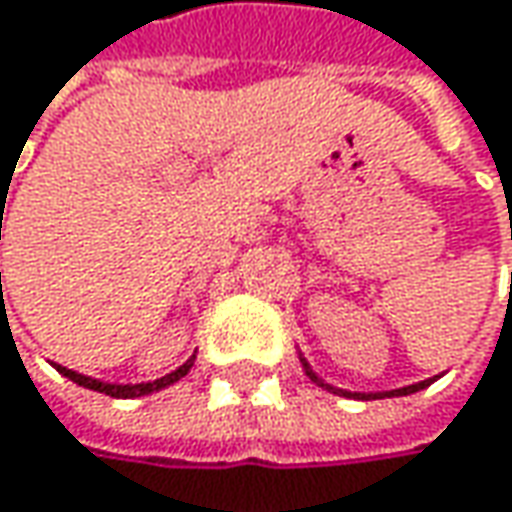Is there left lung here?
Returning <instances> with one entry per match:
<instances>
[{
  "instance_id": "obj_1",
  "label": "left lung",
  "mask_w": 512,
  "mask_h": 512,
  "mask_svg": "<svg viewBox=\"0 0 512 512\" xmlns=\"http://www.w3.org/2000/svg\"><path fill=\"white\" fill-rule=\"evenodd\" d=\"M304 368H307V374L310 379H316L318 376L310 371V365L304 362ZM435 379H423V382H417V385H408V388H397V391H385V394H347V391H339V388H333V394H345V397H359V400H382V397H406V394H414V391H420V388H426V385H432Z\"/></svg>"
}]
</instances>
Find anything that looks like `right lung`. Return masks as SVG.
<instances>
[{
  "label": "right lung",
  "instance_id": "add662e5",
  "mask_svg": "<svg viewBox=\"0 0 512 512\" xmlns=\"http://www.w3.org/2000/svg\"><path fill=\"white\" fill-rule=\"evenodd\" d=\"M2 278V275H0ZM191 365H194V359H188L182 368H176L173 374L162 376V379H156V382H144V385H109V382H101V379H92V376H80L75 371H69V368H63V365H57V371L63 376H69L72 382L77 385H83V388H92V391H101L106 397H121V400H133V397H141V394H153V391H159V388H167V385H173L176 379H182V376L191 371Z\"/></svg>",
  "mask_w": 512,
  "mask_h": 512
}]
</instances>
